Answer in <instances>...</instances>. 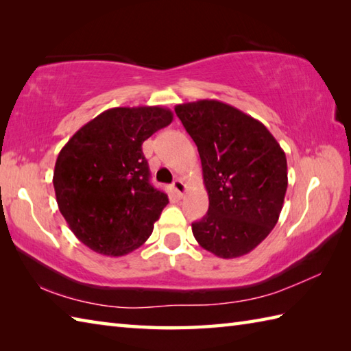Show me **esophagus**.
I'll use <instances>...</instances> for the list:
<instances>
[{
  "label": "esophagus",
  "instance_id": "obj_1",
  "mask_svg": "<svg viewBox=\"0 0 351 351\" xmlns=\"http://www.w3.org/2000/svg\"><path fill=\"white\" fill-rule=\"evenodd\" d=\"M171 187H173L175 193L180 197H182L185 195V190H187V187H185V184L181 181V180H176L173 181V184H171Z\"/></svg>",
  "mask_w": 351,
  "mask_h": 351
}]
</instances>
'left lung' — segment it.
<instances>
[{
	"instance_id": "8db88e82",
	"label": "left lung",
	"mask_w": 351,
	"mask_h": 351,
	"mask_svg": "<svg viewBox=\"0 0 351 351\" xmlns=\"http://www.w3.org/2000/svg\"><path fill=\"white\" fill-rule=\"evenodd\" d=\"M175 111L197 146L210 199L193 235L219 258L247 255L279 220L288 187L285 152L263 123L229 104L200 99Z\"/></svg>"
}]
</instances>
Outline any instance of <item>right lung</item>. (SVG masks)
I'll list each match as a JSON object with an SVG mask.
<instances>
[{
  "instance_id": "1",
  "label": "right lung",
  "mask_w": 351,
  "mask_h": 351,
  "mask_svg": "<svg viewBox=\"0 0 351 351\" xmlns=\"http://www.w3.org/2000/svg\"><path fill=\"white\" fill-rule=\"evenodd\" d=\"M171 121L160 106L110 108L63 146L52 178L58 210L88 249L123 256L151 237L169 199L149 182L141 145Z\"/></svg>"
}]
</instances>
